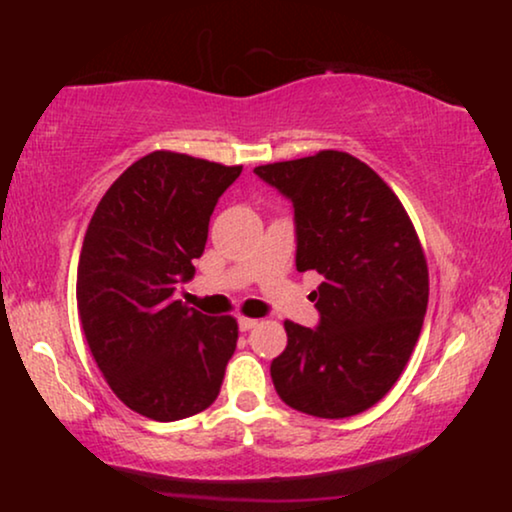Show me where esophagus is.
I'll list each match as a JSON object with an SVG mask.
<instances>
[{
    "mask_svg": "<svg viewBox=\"0 0 512 512\" xmlns=\"http://www.w3.org/2000/svg\"><path fill=\"white\" fill-rule=\"evenodd\" d=\"M238 327L243 332H250L257 327V320H252V317H238Z\"/></svg>",
    "mask_w": 512,
    "mask_h": 512,
    "instance_id": "esophagus-1",
    "label": "esophagus"
}]
</instances>
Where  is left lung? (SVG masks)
Listing matches in <instances>:
<instances>
[{
	"instance_id": "1",
	"label": "left lung",
	"mask_w": 512,
	"mask_h": 512,
	"mask_svg": "<svg viewBox=\"0 0 512 512\" xmlns=\"http://www.w3.org/2000/svg\"><path fill=\"white\" fill-rule=\"evenodd\" d=\"M255 173L291 199L298 272L325 276L313 291L320 325L284 322L276 395L320 419L361 414L397 383L424 325L428 264L414 223L387 182L344 151Z\"/></svg>"
}]
</instances>
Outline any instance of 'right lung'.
<instances>
[{"label": "right lung", "instance_id": "add662e5", "mask_svg": "<svg viewBox=\"0 0 512 512\" xmlns=\"http://www.w3.org/2000/svg\"><path fill=\"white\" fill-rule=\"evenodd\" d=\"M243 166L175 151L132 163L105 192L76 272L88 349L110 390L154 421L199 414L219 397L238 342L236 317L175 301L192 279L209 219Z\"/></svg>", "mask_w": 512, "mask_h": 512}]
</instances>
